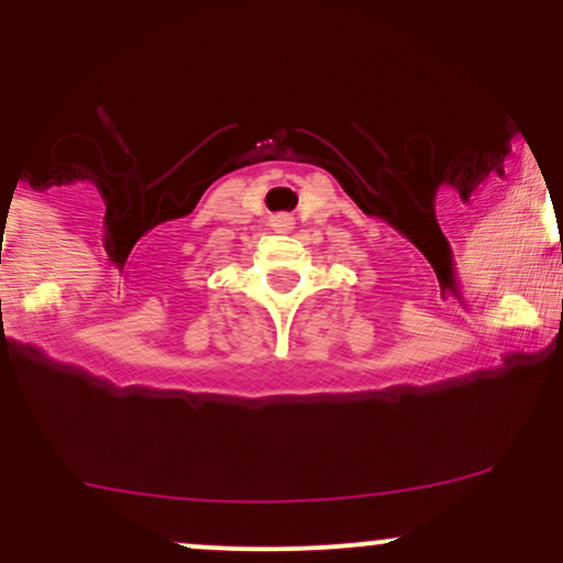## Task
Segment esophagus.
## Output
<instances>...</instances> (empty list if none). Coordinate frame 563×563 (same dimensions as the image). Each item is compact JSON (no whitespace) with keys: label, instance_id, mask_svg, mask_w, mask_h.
Listing matches in <instances>:
<instances>
[{"label":"esophagus","instance_id":"34e87169","mask_svg":"<svg viewBox=\"0 0 563 563\" xmlns=\"http://www.w3.org/2000/svg\"><path fill=\"white\" fill-rule=\"evenodd\" d=\"M272 229L283 231V234H286V231L294 229V220L288 218V214H275V218H272Z\"/></svg>","mask_w":563,"mask_h":563}]
</instances>
